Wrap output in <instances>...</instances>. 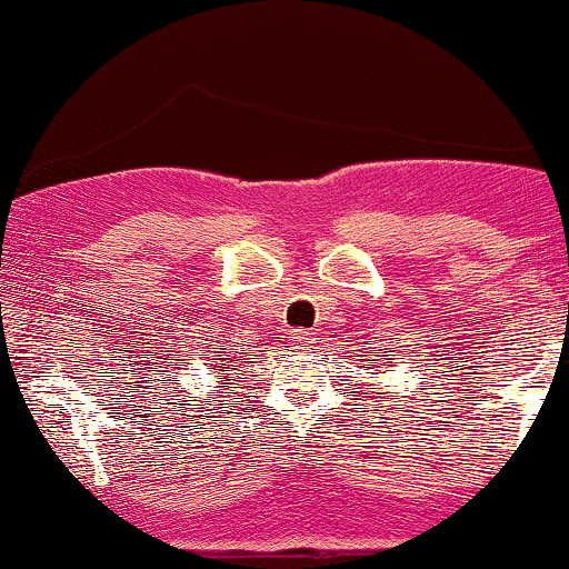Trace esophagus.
<instances>
[{"instance_id":"34e87169","label":"esophagus","mask_w":569,"mask_h":569,"mask_svg":"<svg viewBox=\"0 0 569 569\" xmlns=\"http://www.w3.org/2000/svg\"><path fill=\"white\" fill-rule=\"evenodd\" d=\"M289 339H291L297 347H305L307 341H310V331H305V328H293Z\"/></svg>"}]
</instances>
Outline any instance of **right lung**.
Returning <instances> with one entry per match:
<instances>
[{
	"instance_id": "obj_1",
	"label": "right lung",
	"mask_w": 569,
	"mask_h": 569,
	"mask_svg": "<svg viewBox=\"0 0 569 569\" xmlns=\"http://www.w3.org/2000/svg\"><path fill=\"white\" fill-rule=\"evenodd\" d=\"M219 360H222V362H217V371H222V368H224V360L230 362V358H219Z\"/></svg>"
}]
</instances>
